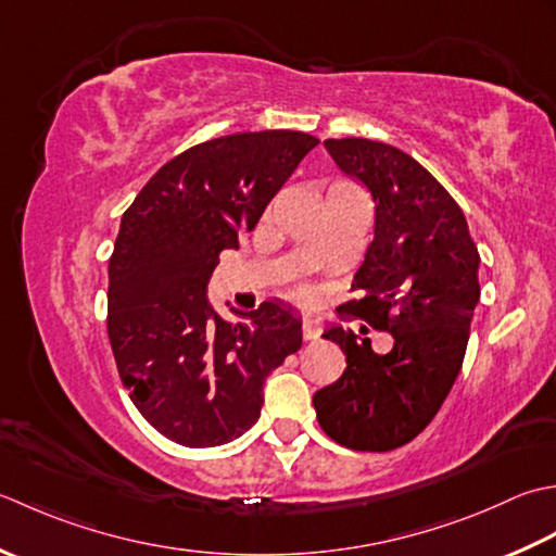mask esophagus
<instances>
[{
  "instance_id": "obj_1",
  "label": "esophagus",
  "mask_w": 556,
  "mask_h": 556,
  "mask_svg": "<svg viewBox=\"0 0 556 556\" xmlns=\"http://www.w3.org/2000/svg\"><path fill=\"white\" fill-rule=\"evenodd\" d=\"M302 336H304V341H316V338L321 336L319 319H314V316H304V319H302Z\"/></svg>"
}]
</instances>
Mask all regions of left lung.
I'll use <instances>...</instances> for the list:
<instances>
[{"instance_id": "1", "label": "left lung", "mask_w": 556, "mask_h": 556, "mask_svg": "<svg viewBox=\"0 0 556 556\" xmlns=\"http://www.w3.org/2000/svg\"><path fill=\"white\" fill-rule=\"evenodd\" d=\"M345 175L377 203L374 242L338 312L393 336L387 355L369 338L333 328L345 371L314 393L316 420L336 444L393 451L434 420L466 357L480 300V254L466 215L407 153L369 139H326Z\"/></svg>"}]
</instances>
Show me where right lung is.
<instances>
[{
  "label": "right lung",
  "mask_w": 556,
  "mask_h": 556,
  "mask_svg": "<svg viewBox=\"0 0 556 556\" xmlns=\"http://www.w3.org/2000/svg\"><path fill=\"white\" fill-rule=\"evenodd\" d=\"M319 139L270 129L175 155L124 211L108 276V336L119 379L151 427L189 448L254 427L264 381L302 345V321L262 302L225 321L206 286L218 256L252 232Z\"/></svg>",
  "instance_id": "right-lung-1"
}]
</instances>
